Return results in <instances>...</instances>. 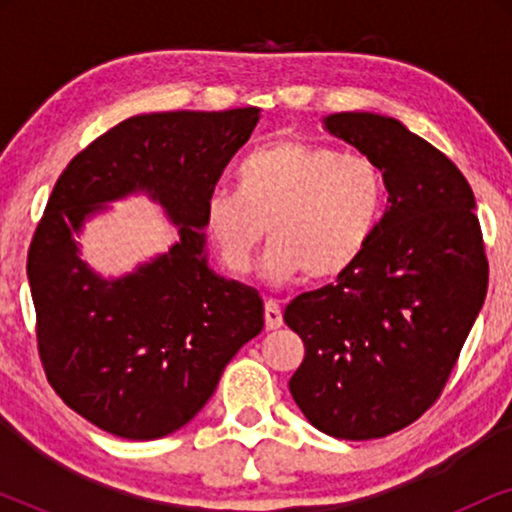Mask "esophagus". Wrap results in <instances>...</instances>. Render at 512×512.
Wrapping results in <instances>:
<instances>
[{"instance_id":"34e87169","label":"esophagus","mask_w":512,"mask_h":512,"mask_svg":"<svg viewBox=\"0 0 512 512\" xmlns=\"http://www.w3.org/2000/svg\"><path fill=\"white\" fill-rule=\"evenodd\" d=\"M284 324V317H282V307H279L277 300H265V328L268 331H275Z\"/></svg>"}]
</instances>
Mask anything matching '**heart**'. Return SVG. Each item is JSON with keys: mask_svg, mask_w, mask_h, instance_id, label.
Masks as SVG:
<instances>
[{"mask_svg": "<svg viewBox=\"0 0 512 512\" xmlns=\"http://www.w3.org/2000/svg\"><path fill=\"white\" fill-rule=\"evenodd\" d=\"M237 191L216 188L205 228L230 275H247L268 226L265 272L272 282L347 272L373 242L384 209V177L375 160L326 144L279 137L235 170Z\"/></svg>", "mask_w": 512, "mask_h": 512, "instance_id": "obj_1", "label": "heart"}]
</instances>
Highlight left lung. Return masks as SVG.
<instances>
[{"mask_svg":"<svg viewBox=\"0 0 512 512\" xmlns=\"http://www.w3.org/2000/svg\"><path fill=\"white\" fill-rule=\"evenodd\" d=\"M324 123L375 160L389 207L338 282L286 305V326L305 345L289 389L319 431L373 440L410 426L443 394L485 303L489 263L471 186L445 153L368 111Z\"/></svg>","mask_w":512,"mask_h":512,"instance_id":"left-lung-1","label":"left lung"}]
</instances>
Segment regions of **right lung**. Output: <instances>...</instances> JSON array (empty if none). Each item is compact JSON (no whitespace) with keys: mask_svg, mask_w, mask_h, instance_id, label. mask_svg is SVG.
Returning a JSON list of instances; mask_svg holds the SVG:
<instances>
[{"mask_svg":"<svg viewBox=\"0 0 512 512\" xmlns=\"http://www.w3.org/2000/svg\"><path fill=\"white\" fill-rule=\"evenodd\" d=\"M256 107L132 116L90 142L55 181L27 279L48 384L111 436L153 440L181 429L223 368L263 328L254 289L207 268L205 202L258 123ZM152 193L180 242L128 278H97L71 233L104 201Z\"/></svg>","mask_w":512,"mask_h":512,"instance_id":"1","label":"right lung"}]
</instances>
